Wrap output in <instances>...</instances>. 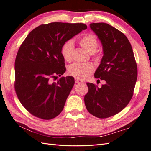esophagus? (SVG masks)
I'll list each match as a JSON object with an SVG mask.
<instances>
[{"label": "esophagus", "instance_id": "34e87169", "mask_svg": "<svg viewBox=\"0 0 151 151\" xmlns=\"http://www.w3.org/2000/svg\"><path fill=\"white\" fill-rule=\"evenodd\" d=\"M75 81H76V83H83V82L81 80L77 79H75Z\"/></svg>", "mask_w": 151, "mask_h": 151}]
</instances>
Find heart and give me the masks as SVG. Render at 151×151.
Wrapping results in <instances>:
<instances>
[{"label":"heart","instance_id":"1","mask_svg":"<svg viewBox=\"0 0 151 151\" xmlns=\"http://www.w3.org/2000/svg\"><path fill=\"white\" fill-rule=\"evenodd\" d=\"M79 43L89 53H94L98 45L97 39L93 34H87L83 36L79 40ZM74 48V44L72 40L67 41L62 45L61 54L65 61H71ZM94 70V68L91 63H74L68 67V73L76 79L84 80L93 74Z\"/></svg>","mask_w":151,"mask_h":151}]
</instances>
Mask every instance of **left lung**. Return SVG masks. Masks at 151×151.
<instances>
[{
    "instance_id": "obj_1",
    "label": "left lung",
    "mask_w": 151,
    "mask_h": 151,
    "mask_svg": "<svg viewBox=\"0 0 151 151\" xmlns=\"http://www.w3.org/2000/svg\"><path fill=\"white\" fill-rule=\"evenodd\" d=\"M103 47V56L94 77L106 81L99 88L88 83L84 96L88 111L99 118H106L120 112L133 96L137 79V67L130 43L126 36L104 22L90 24Z\"/></svg>"
}]
</instances>
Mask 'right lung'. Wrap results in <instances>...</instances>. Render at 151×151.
Listing matches in <instances>:
<instances>
[{"label": "right lung", "instance_id": "obj_1", "mask_svg": "<svg viewBox=\"0 0 151 151\" xmlns=\"http://www.w3.org/2000/svg\"><path fill=\"white\" fill-rule=\"evenodd\" d=\"M83 23L51 22L32 30L18 50L15 60V90L19 101L32 115L51 120L63 110L74 85L72 76L52 78L66 71L62 45L84 29Z\"/></svg>", "mask_w": 151, "mask_h": 151}]
</instances>
